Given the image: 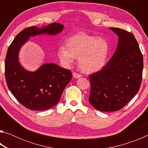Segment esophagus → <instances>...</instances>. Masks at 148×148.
I'll return each instance as SVG.
<instances>
[{
  "instance_id": "1",
  "label": "esophagus",
  "mask_w": 148,
  "mask_h": 148,
  "mask_svg": "<svg viewBox=\"0 0 148 148\" xmlns=\"http://www.w3.org/2000/svg\"><path fill=\"white\" fill-rule=\"evenodd\" d=\"M72 75H73V77H75V78H79V77H82V74H77L76 72H73V73H72Z\"/></svg>"
}]
</instances>
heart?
<instances>
[{
    "instance_id": "b5f03b06",
    "label": "heart",
    "mask_w": 148,
    "mask_h": 148,
    "mask_svg": "<svg viewBox=\"0 0 148 148\" xmlns=\"http://www.w3.org/2000/svg\"><path fill=\"white\" fill-rule=\"evenodd\" d=\"M66 47L58 50L59 59L70 65L75 58H79V66L83 72L93 73L105 66L110 46L106 40L86 33L72 36L67 40Z\"/></svg>"
}]
</instances>
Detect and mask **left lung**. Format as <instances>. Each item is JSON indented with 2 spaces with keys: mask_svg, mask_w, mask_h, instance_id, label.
Instances as JSON below:
<instances>
[{
  "mask_svg": "<svg viewBox=\"0 0 148 148\" xmlns=\"http://www.w3.org/2000/svg\"><path fill=\"white\" fill-rule=\"evenodd\" d=\"M119 36L116 51L101 71L89 76V101L102 112L122 109L136 95L141 86L143 56L133 34L110 28Z\"/></svg>",
  "mask_w": 148,
  "mask_h": 148,
  "instance_id": "8db88e82",
  "label": "left lung"
}]
</instances>
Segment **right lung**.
Instances as JSON below:
<instances>
[{"instance_id":"right-lung-1","label":"right lung","mask_w":148,"mask_h":148,"mask_svg":"<svg viewBox=\"0 0 148 148\" xmlns=\"http://www.w3.org/2000/svg\"><path fill=\"white\" fill-rule=\"evenodd\" d=\"M62 29L63 25L56 23L42 29L36 26L27 27L17 35L7 51L5 59L7 86L15 98L29 110H45L53 107L71 81L72 72L54 63L42 65L34 72L27 71L18 61L19 50L29 36L43 33L56 34Z\"/></svg>"}]
</instances>
